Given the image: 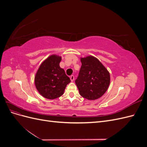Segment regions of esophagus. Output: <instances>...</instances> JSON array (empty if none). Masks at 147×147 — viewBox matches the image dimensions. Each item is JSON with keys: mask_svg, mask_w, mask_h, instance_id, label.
<instances>
[{"mask_svg": "<svg viewBox=\"0 0 147 147\" xmlns=\"http://www.w3.org/2000/svg\"><path fill=\"white\" fill-rule=\"evenodd\" d=\"M70 80H71V82H74V81L75 77H74V76L73 75H71V76L70 77Z\"/></svg>", "mask_w": 147, "mask_h": 147, "instance_id": "obj_1", "label": "esophagus"}]
</instances>
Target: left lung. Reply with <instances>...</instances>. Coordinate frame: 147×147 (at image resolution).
I'll use <instances>...</instances> for the list:
<instances>
[{"instance_id":"left-lung-1","label":"left lung","mask_w":147,"mask_h":147,"mask_svg":"<svg viewBox=\"0 0 147 147\" xmlns=\"http://www.w3.org/2000/svg\"><path fill=\"white\" fill-rule=\"evenodd\" d=\"M82 66L75 83L80 94L88 100L99 98L107 90L110 84V74L96 57L81 58Z\"/></svg>"}]
</instances>
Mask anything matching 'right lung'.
Masks as SVG:
<instances>
[{
	"mask_svg": "<svg viewBox=\"0 0 147 147\" xmlns=\"http://www.w3.org/2000/svg\"><path fill=\"white\" fill-rule=\"evenodd\" d=\"M61 57L51 55L44 61L35 75V84L43 97L55 99L64 94L70 80L63 69L59 67Z\"/></svg>",
	"mask_w": 147,
	"mask_h": 147,
	"instance_id": "add662e5",
	"label": "right lung"
}]
</instances>
